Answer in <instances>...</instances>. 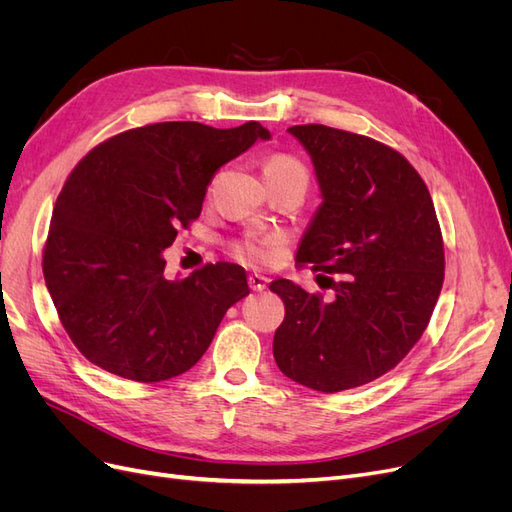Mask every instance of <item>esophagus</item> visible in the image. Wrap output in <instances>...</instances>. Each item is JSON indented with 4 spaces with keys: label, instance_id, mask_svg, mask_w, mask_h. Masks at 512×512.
I'll list each match as a JSON object with an SVG mask.
<instances>
[{
    "label": "esophagus",
    "instance_id": "34e87169",
    "mask_svg": "<svg viewBox=\"0 0 512 512\" xmlns=\"http://www.w3.org/2000/svg\"><path fill=\"white\" fill-rule=\"evenodd\" d=\"M247 282H250V288L252 290H265L267 288V284H269V280L265 275H260V273H252L250 277H247Z\"/></svg>",
    "mask_w": 512,
    "mask_h": 512
}]
</instances>
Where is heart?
Masks as SVG:
<instances>
[{"mask_svg": "<svg viewBox=\"0 0 512 512\" xmlns=\"http://www.w3.org/2000/svg\"><path fill=\"white\" fill-rule=\"evenodd\" d=\"M262 175L265 179L271 177H299L307 183V173H305V166L292 156H271L262 164ZM271 250V239L267 237H252L247 239L245 243L239 245V252L245 256H254V258H265Z\"/></svg>", "mask_w": 512, "mask_h": 512, "instance_id": "heart-1", "label": "heart"}]
</instances>
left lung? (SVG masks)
<instances>
[{"instance_id":"obj_1","label":"left lung","mask_w":512,"mask_h":512,"mask_svg":"<svg viewBox=\"0 0 512 512\" xmlns=\"http://www.w3.org/2000/svg\"><path fill=\"white\" fill-rule=\"evenodd\" d=\"M288 132L322 198L297 260L337 282L331 301L271 282L286 305L273 356L290 380L337 393L380 378L421 339L444 282L442 232L425 181L395 149L320 123Z\"/></svg>"}]
</instances>
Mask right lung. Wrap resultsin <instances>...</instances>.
I'll list each match as a JSON object with an SVG mask.
<instances>
[{
    "instance_id": "1",
    "label": "right lung",
    "mask_w": 512,
    "mask_h": 512,
    "mask_svg": "<svg viewBox=\"0 0 512 512\" xmlns=\"http://www.w3.org/2000/svg\"><path fill=\"white\" fill-rule=\"evenodd\" d=\"M271 132L164 121L108 138L76 164L53 209L44 282L87 361L136 382L198 363L224 314L250 294L239 265L164 275V250L203 209L215 170Z\"/></svg>"
}]
</instances>
